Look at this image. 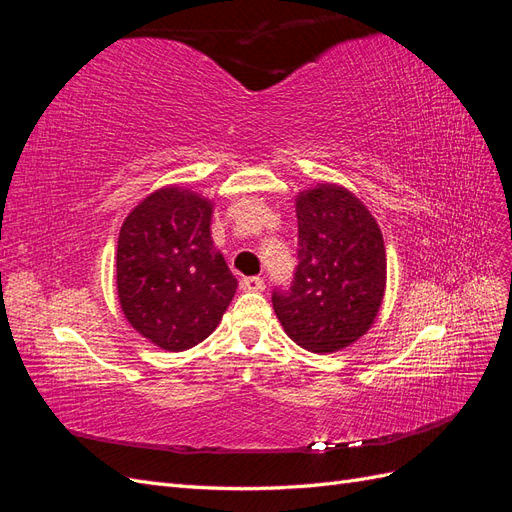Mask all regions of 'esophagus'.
<instances>
[{"mask_svg":"<svg viewBox=\"0 0 512 512\" xmlns=\"http://www.w3.org/2000/svg\"><path fill=\"white\" fill-rule=\"evenodd\" d=\"M241 288L245 292H260V290H265V280H262V277H256V275L241 277Z\"/></svg>","mask_w":512,"mask_h":512,"instance_id":"34e87169","label":"esophagus"}]
</instances>
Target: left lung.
<instances>
[{
	"instance_id": "left-lung-1",
	"label": "left lung",
	"mask_w": 512,
	"mask_h": 512,
	"mask_svg": "<svg viewBox=\"0 0 512 512\" xmlns=\"http://www.w3.org/2000/svg\"><path fill=\"white\" fill-rule=\"evenodd\" d=\"M299 265L288 290H273L286 335L309 352H337L367 333L382 305L386 250L380 226L342 185L297 196Z\"/></svg>"
}]
</instances>
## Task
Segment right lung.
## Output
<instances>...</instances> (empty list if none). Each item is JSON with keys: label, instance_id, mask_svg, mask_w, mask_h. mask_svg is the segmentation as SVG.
I'll return each mask as SVG.
<instances>
[{"label": "right lung", "instance_id": "1", "mask_svg": "<svg viewBox=\"0 0 512 512\" xmlns=\"http://www.w3.org/2000/svg\"><path fill=\"white\" fill-rule=\"evenodd\" d=\"M213 207L192 190L162 188L126 218L117 241V294L132 327L168 352L218 327L237 290L211 239Z\"/></svg>", "mask_w": 512, "mask_h": 512}]
</instances>
